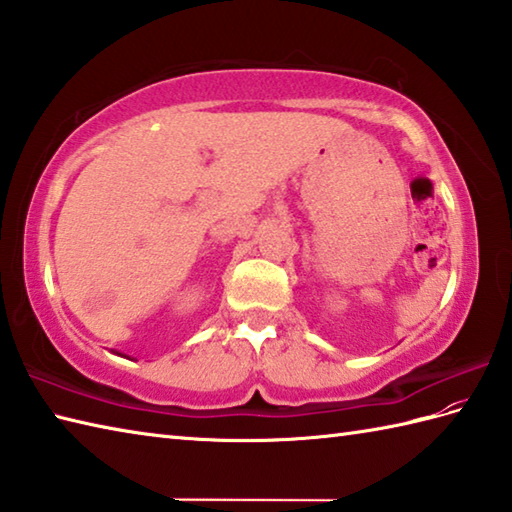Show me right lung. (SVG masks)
Returning <instances> with one entry per match:
<instances>
[{
  "mask_svg": "<svg viewBox=\"0 0 512 512\" xmlns=\"http://www.w3.org/2000/svg\"><path fill=\"white\" fill-rule=\"evenodd\" d=\"M116 354H118V352H116Z\"/></svg>",
  "mask_w": 512,
  "mask_h": 512,
  "instance_id": "1",
  "label": "right lung"
}]
</instances>
